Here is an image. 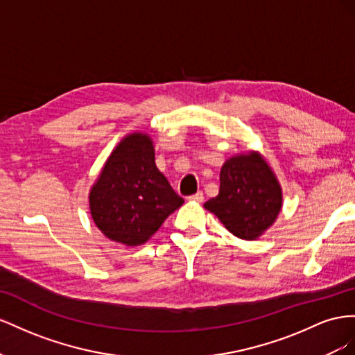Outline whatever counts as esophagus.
<instances>
[{
    "mask_svg": "<svg viewBox=\"0 0 355 355\" xmlns=\"http://www.w3.org/2000/svg\"><path fill=\"white\" fill-rule=\"evenodd\" d=\"M189 200H193V202H202V200H204V193H202V191L199 190V191H196L195 195H190V196H189Z\"/></svg>",
    "mask_w": 355,
    "mask_h": 355,
    "instance_id": "esophagus-1",
    "label": "esophagus"
}]
</instances>
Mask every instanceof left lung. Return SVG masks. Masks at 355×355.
I'll list each match as a JSON object with an SVG mask.
<instances>
[{"label":"left lung","instance_id":"left-lung-1","mask_svg":"<svg viewBox=\"0 0 355 355\" xmlns=\"http://www.w3.org/2000/svg\"><path fill=\"white\" fill-rule=\"evenodd\" d=\"M282 195L273 172L257 153L227 159L220 172V190L204 207L241 239H256L275 221Z\"/></svg>","mask_w":355,"mask_h":355}]
</instances>
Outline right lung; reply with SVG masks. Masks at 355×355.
Returning <instances> with one entry per match:
<instances>
[{"mask_svg":"<svg viewBox=\"0 0 355 355\" xmlns=\"http://www.w3.org/2000/svg\"><path fill=\"white\" fill-rule=\"evenodd\" d=\"M89 200L98 229L128 247L144 244L184 202L157 169L146 134L129 135L116 147Z\"/></svg>","mask_w":355,"mask_h":355,"instance_id":"add662e5","label":"right lung"}]
</instances>
